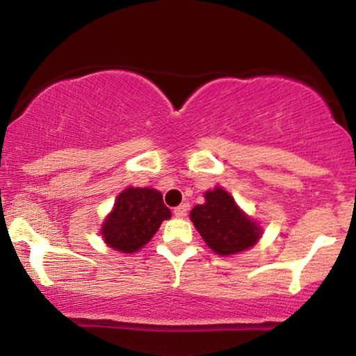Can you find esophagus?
<instances>
[{
    "label": "esophagus",
    "mask_w": 356,
    "mask_h": 356,
    "mask_svg": "<svg viewBox=\"0 0 356 356\" xmlns=\"http://www.w3.org/2000/svg\"><path fill=\"white\" fill-rule=\"evenodd\" d=\"M187 211H189V206H187V204H181V206H177L174 209V216H175V218L182 219V218H186V216H187Z\"/></svg>",
    "instance_id": "esophagus-1"
}]
</instances>
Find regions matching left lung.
Here are the masks:
<instances>
[{
	"label": "left lung",
	"instance_id": "8db88e82",
	"mask_svg": "<svg viewBox=\"0 0 356 356\" xmlns=\"http://www.w3.org/2000/svg\"><path fill=\"white\" fill-rule=\"evenodd\" d=\"M206 202L191 211V220L212 251L220 256L238 254L261 238V227L239 209L222 187L207 191Z\"/></svg>",
	"mask_w": 356,
	"mask_h": 356
}]
</instances>
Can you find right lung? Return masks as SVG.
I'll use <instances>...</instances> for the list:
<instances>
[{
    "label": "right lung",
    "instance_id": "obj_1",
    "mask_svg": "<svg viewBox=\"0 0 356 356\" xmlns=\"http://www.w3.org/2000/svg\"><path fill=\"white\" fill-rule=\"evenodd\" d=\"M170 218L162 194L149 187H127L118 194L113 209L102 224V236L110 248L120 252H136L145 246Z\"/></svg>",
    "mask_w": 356,
    "mask_h": 356
}]
</instances>
